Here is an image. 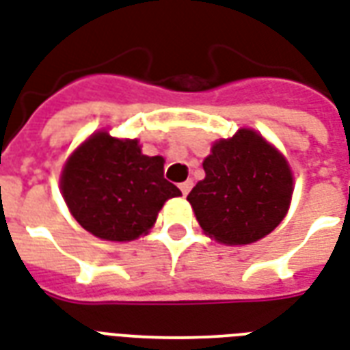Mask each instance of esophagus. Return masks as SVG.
I'll return each mask as SVG.
<instances>
[{
	"instance_id": "obj_1",
	"label": "esophagus",
	"mask_w": 350,
	"mask_h": 350,
	"mask_svg": "<svg viewBox=\"0 0 350 350\" xmlns=\"http://www.w3.org/2000/svg\"><path fill=\"white\" fill-rule=\"evenodd\" d=\"M191 189H193V182H191V180H187V182H183V183H180V191H182V195L185 196L189 193V191H191Z\"/></svg>"
}]
</instances>
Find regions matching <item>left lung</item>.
I'll list each match as a JSON object with an SVG mask.
<instances>
[{"label":"left lung","mask_w":350,"mask_h":350,"mask_svg":"<svg viewBox=\"0 0 350 350\" xmlns=\"http://www.w3.org/2000/svg\"><path fill=\"white\" fill-rule=\"evenodd\" d=\"M204 172L187 200L202 230L217 241L254 243L286 217L293 195L291 170L284 155L252 129L215 142Z\"/></svg>","instance_id":"obj_1"}]
</instances>
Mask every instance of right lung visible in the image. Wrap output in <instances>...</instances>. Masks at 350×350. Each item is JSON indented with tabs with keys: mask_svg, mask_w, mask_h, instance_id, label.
Returning a JSON list of instances; mask_svg holds the SVG:
<instances>
[{
	"mask_svg": "<svg viewBox=\"0 0 350 350\" xmlns=\"http://www.w3.org/2000/svg\"><path fill=\"white\" fill-rule=\"evenodd\" d=\"M163 157H148L133 139L94 133L70 157L61 189L70 213L96 237L131 241L148 232L168 198L182 195L165 180Z\"/></svg>",
	"mask_w": 350,
	"mask_h": 350,
	"instance_id": "right-lung-1",
	"label": "right lung"
}]
</instances>
